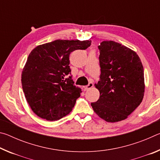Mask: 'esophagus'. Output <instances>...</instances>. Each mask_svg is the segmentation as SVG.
<instances>
[{
  "label": "esophagus",
  "instance_id": "esophagus-1",
  "mask_svg": "<svg viewBox=\"0 0 160 160\" xmlns=\"http://www.w3.org/2000/svg\"><path fill=\"white\" fill-rule=\"evenodd\" d=\"M93 86H94L93 83H92V82H90V83L88 84V85L85 87V90H90V89H91L92 88Z\"/></svg>",
  "mask_w": 160,
  "mask_h": 160
}]
</instances>
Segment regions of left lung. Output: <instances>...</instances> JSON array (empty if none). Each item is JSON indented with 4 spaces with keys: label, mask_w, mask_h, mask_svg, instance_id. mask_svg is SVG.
<instances>
[{
    "label": "left lung",
    "mask_w": 160,
    "mask_h": 160,
    "mask_svg": "<svg viewBox=\"0 0 160 160\" xmlns=\"http://www.w3.org/2000/svg\"><path fill=\"white\" fill-rule=\"evenodd\" d=\"M98 48L101 74L95 87L100 95L91 106L104 121L118 122L127 118L142 102L144 70L138 55L125 46L104 41Z\"/></svg>",
    "instance_id": "1"
}]
</instances>
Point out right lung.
<instances>
[{
    "instance_id": "add662e5",
    "label": "right lung",
    "mask_w": 160,
    "mask_h": 160,
    "mask_svg": "<svg viewBox=\"0 0 160 160\" xmlns=\"http://www.w3.org/2000/svg\"><path fill=\"white\" fill-rule=\"evenodd\" d=\"M91 40H55L31 51L22 72V86L33 112L47 121H57L71 112L82 92L74 85L69 56L85 50Z\"/></svg>"
}]
</instances>
